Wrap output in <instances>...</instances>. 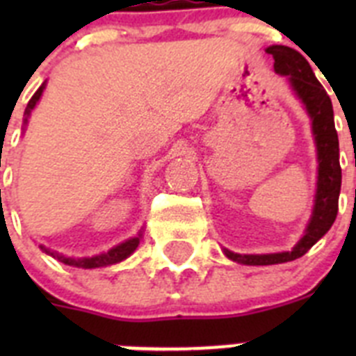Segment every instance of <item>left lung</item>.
<instances>
[{
  "mask_svg": "<svg viewBox=\"0 0 356 356\" xmlns=\"http://www.w3.org/2000/svg\"><path fill=\"white\" fill-rule=\"evenodd\" d=\"M275 58V71L287 76L292 90L300 97L312 119V134L317 146V188L312 217L300 242L292 251L269 254H238L225 250V254L234 262L244 266H273L300 259L323 235L332 228L339 212L342 171L339 163V137L333 122L332 99L325 87L314 74L312 67L303 55L287 46H269L266 49Z\"/></svg>",
  "mask_w": 356,
  "mask_h": 356,
  "instance_id": "8db88e82",
  "label": "left lung"
}]
</instances>
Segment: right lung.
I'll return each mask as SVG.
<instances>
[{
  "instance_id": "1",
  "label": "right lung",
  "mask_w": 356,
  "mask_h": 356,
  "mask_svg": "<svg viewBox=\"0 0 356 356\" xmlns=\"http://www.w3.org/2000/svg\"><path fill=\"white\" fill-rule=\"evenodd\" d=\"M44 89H46V83L40 85L39 89H37V92L33 94L30 102H28L26 110H24V124L28 122V118H30L31 110L35 108L37 102H39L40 96H42ZM140 238H143V232H139V235H137V237H131V238H128V241L121 242L119 246L112 248V250L106 251V253L96 254V257H89V259H67V257H64V254L56 253V251H49L48 248H44V246H40V250L46 251L48 254H51L53 259H56L58 262L65 264V266L81 267V269H94V267L112 266V264H118V262H121V260L128 259V257H130V254L137 250Z\"/></svg>"
}]
</instances>
